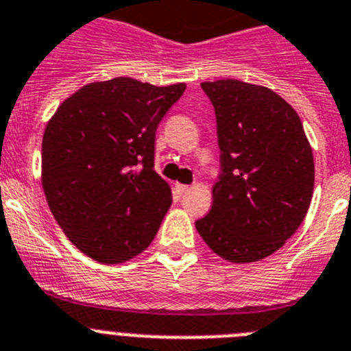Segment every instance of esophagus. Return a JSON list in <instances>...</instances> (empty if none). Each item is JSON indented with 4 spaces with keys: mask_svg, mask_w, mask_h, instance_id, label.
<instances>
[{
    "mask_svg": "<svg viewBox=\"0 0 351 351\" xmlns=\"http://www.w3.org/2000/svg\"><path fill=\"white\" fill-rule=\"evenodd\" d=\"M175 191H176V194H178V196H184V194H187L189 191H191V187H189V185L176 184L175 185Z\"/></svg>",
    "mask_w": 351,
    "mask_h": 351,
    "instance_id": "obj_1",
    "label": "esophagus"
}]
</instances>
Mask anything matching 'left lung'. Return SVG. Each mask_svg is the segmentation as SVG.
Returning a JSON list of instances; mask_svg holds the SVG:
<instances>
[{"instance_id":"8db88e82","label":"left lung","mask_w":351,"mask_h":351,"mask_svg":"<svg viewBox=\"0 0 351 351\" xmlns=\"http://www.w3.org/2000/svg\"><path fill=\"white\" fill-rule=\"evenodd\" d=\"M201 88L217 118L221 176L196 230L231 263L260 261L306 219L315 189L313 148L297 111L270 88L239 79Z\"/></svg>"}]
</instances>
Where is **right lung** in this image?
Wrapping results in <instances>:
<instances>
[{
	"mask_svg": "<svg viewBox=\"0 0 351 351\" xmlns=\"http://www.w3.org/2000/svg\"><path fill=\"white\" fill-rule=\"evenodd\" d=\"M185 83L97 81L63 100L45 125L42 187L56 222L81 252L104 265L141 254L171 206L154 169L155 132Z\"/></svg>",
	"mask_w": 351,
	"mask_h": 351,
	"instance_id": "add662e5",
	"label": "right lung"
}]
</instances>
